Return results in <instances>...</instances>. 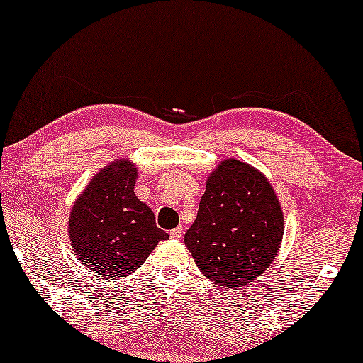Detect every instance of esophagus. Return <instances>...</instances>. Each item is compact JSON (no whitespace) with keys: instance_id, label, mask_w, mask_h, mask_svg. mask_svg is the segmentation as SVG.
I'll return each mask as SVG.
<instances>
[{"instance_id":"esophagus-1","label":"esophagus","mask_w":363,"mask_h":363,"mask_svg":"<svg viewBox=\"0 0 363 363\" xmlns=\"http://www.w3.org/2000/svg\"><path fill=\"white\" fill-rule=\"evenodd\" d=\"M182 236H183V228H180V226L170 231V238H173V240H180Z\"/></svg>"}]
</instances>
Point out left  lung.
Instances as JSON below:
<instances>
[{
  "mask_svg": "<svg viewBox=\"0 0 363 363\" xmlns=\"http://www.w3.org/2000/svg\"><path fill=\"white\" fill-rule=\"evenodd\" d=\"M284 218L266 177L245 162H221L208 177L185 245L208 279L242 287L276 259Z\"/></svg>",
  "mask_w": 363,
  "mask_h": 363,
  "instance_id": "obj_1",
  "label": "left lung"
}]
</instances>
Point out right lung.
I'll return each instance as SVG.
<instances>
[{"instance_id": "right-lung-1", "label": "right lung", "mask_w": 363, "mask_h": 363, "mask_svg": "<svg viewBox=\"0 0 363 363\" xmlns=\"http://www.w3.org/2000/svg\"><path fill=\"white\" fill-rule=\"evenodd\" d=\"M137 170L117 160L97 173L69 218V238L79 261L104 279H121L140 267L168 235L133 193Z\"/></svg>"}]
</instances>
